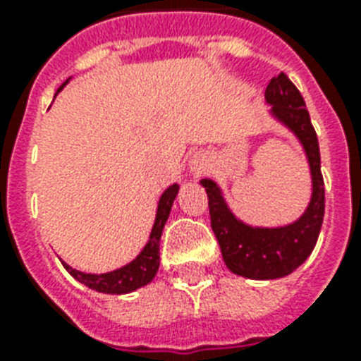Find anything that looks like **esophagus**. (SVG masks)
<instances>
[{
    "mask_svg": "<svg viewBox=\"0 0 361 361\" xmlns=\"http://www.w3.org/2000/svg\"><path fill=\"white\" fill-rule=\"evenodd\" d=\"M206 166H208V157L197 155V157L192 159V170H195V172H204Z\"/></svg>",
    "mask_w": 361,
    "mask_h": 361,
    "instance_id": "obj_1",
    "label": "esophagus"
}]
</instances>
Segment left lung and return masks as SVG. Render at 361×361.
<instances>
[{"instance_id": "left-lung-1", "label": "left lung", "mask_w": 361, "mask_h": 361, "mask_svg": "<svg viewBox=\"0 0 361 361\" xmlns=\"http://www.w3.org/2000/svg\"><path fill=\"white\" fill-rule=\"evenodd\" d=\"M264 97L271 106V118L296 136L307 157L311 200L300 219L271 228L247 225L232 214L221 187L214 180H200V185L208 192L212 228L219 241L226 268L241 277L260 281L279 279L300 268L313 252L324 219V180L320 172L319 138L302 93L285 73H279L269 80Z\"/></svg>"}]
</instances>
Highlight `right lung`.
<instances>
[{"mask_svg":"<svg viewBox=\"0 0 361 361\" xmlns=\"http://www.w3.org/2000/svg\"><path fill=\"white\" fill-rule=\"evenodd\" d=\"M69 80H65L59 86L58 92H61ZM178 191H180V185L174 183V185H170L161 195L149 240H147V243L144 245V249H142L140 255L135 260H130L129 264H125V266L114 269V271H106V274H84V271L71 268L69 264L61 260L63 268L78 283L86 285L92 290L103 292V294H127V292H133L136 288H140V286H146L147 283H152L159 269V241H161L164 223L169 219L170 209H172V204H174V198L178 195Z\"/></svg>","mask_w":361,"mask_h":361,"instance_id":"add662e5","label":"right lung"}]
</instances>
